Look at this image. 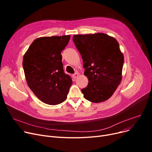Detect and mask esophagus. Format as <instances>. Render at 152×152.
<instances>
[{"instance_id":"34e87169","label":"esophagus","mask_w":152,"mask_h":152,"mask_svg":"<svg viewBox=\"0 0 152 152\" xmlns=\"http://www.w3.org/2000/svg\"><path fill=\"white\" fill-rule=\"evenodd\" d=\"M78 76H79V74H78L77 73H75V74H73V78H74V79L77 78Z\"/></svg>"}]
</instances>
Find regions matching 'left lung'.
I'll return each instance as SVG.
<instances>
[{"label": "left lung", "mask_w": 152, "mask_h": 152, "mask_svg": "<svg viewBox=\"0 0 152 152\" xmlns=\"http://www.w3.org/2000/svg\"><path fill=\"white\" fill-rule=\"evenodd\" d=\"M82 56L89 83L81 91L93 103L104 102L113 94L122 78L124 56L116 40L104 33L74 35Z\"/></svg>", "instance_id": "obj_1"}]
</instances>
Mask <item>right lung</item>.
<instances>
[{"label":"right lung","mask_w":152,"mask_h":152,"mask_svg":"<svg viewBox=\"0 0 152 152\" xmlns=\"http://www.w3.org/2000/svg\"><path fill=\"white\" fill-rule=\"evenodd\" d=\"M70 36L39 37L24 55L23 67L28 85L36 97L48 105L65 101L73 83L65 73L61 52Z\"/></svg>","instance_id":"obj_1"}]
</instances>
